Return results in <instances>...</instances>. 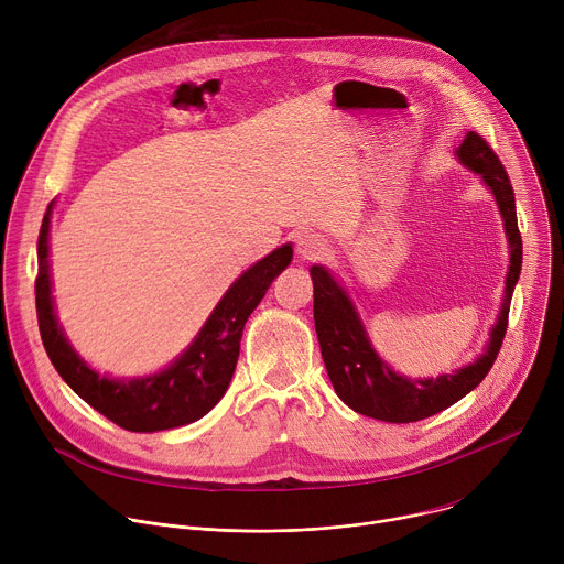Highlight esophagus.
Instances as JSON below:
<instances>
[{
  "label": "esophagus",
  "instance_id": "esophagus-1",
  "mask_svg": "<svg viewBox=\"0 0 564 564\" xmlns=\"http://www.w3.org/2000/svg\"><path fill=\"white\" fill-rule=\"evenodd\" d=\"M328 252V243L314 231H303L296 236V254L303 261H316Z\"/></svg>",
  "mask_w": 564,
  "mask_h": 564
}]
</instances>
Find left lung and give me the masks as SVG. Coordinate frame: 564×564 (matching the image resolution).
I'll use <instances>...</instances> for the list:
<instances>
[{
  "instance_id": "obj_1",
  "label": "left lung",
  "mask_w": 564,
  "mask_h": 564,
  "mask_svg": "<svg viewBox=\"0 0 564 564\" xmlns=\"http://www.w3.org/2000/svg\"><path fill=\"white\" fill-rule=\"evenodd\" d=\"M457 160L470 172L479 174V178L494 192L511 248L505 299L485 355H479L473 364L455 370L453 375H440L437 379H409L397 375L375 352L348 292L326 268L312 265L310 270L314 283V328L321 357H324L339 399L359 415L392 424L426 420L468 394L489 375L500 352L509 326L511 296L522 268V236L518 229L516 196L500 158L479 133H466L457 149Z\"/></svg>"
}]
</instances>
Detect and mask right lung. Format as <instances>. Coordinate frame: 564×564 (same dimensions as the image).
I'll return each mask as SVG.
<instances>
[{
    "label": "right lung",
    "mask_w": 564,
    "mask_h": 564,
    "mask_svg": "<svg viewBox=\"0 0 564 564\" xmlns=\"http://www.w3.org/2000/svg\"><path fill=\"white\" fill-rule=\"evenodd\" d=\"M48 205L37 238L35 307L42 344L59 377L120 429L155 433L192 424L207 415L225 394L240 350V337L248 316L265 296L272 281L290 265L292 246L285 243L240 274L218 301L192 346L165 370L135 379H111L91 370L70 348L51 296L48 274Z\"/></svg>",
    "instance_id": "add662e5"
}]
</instances>
